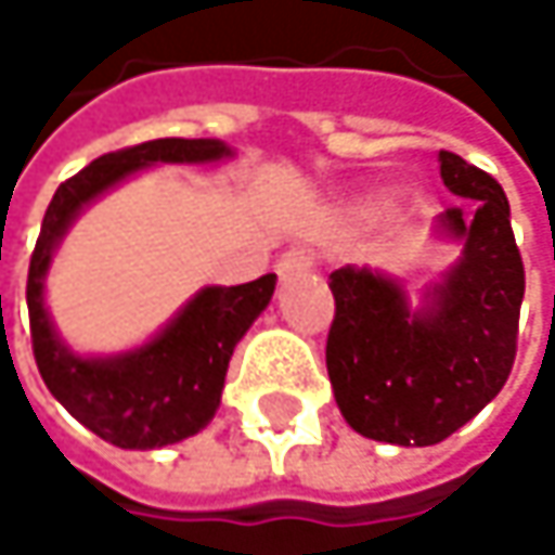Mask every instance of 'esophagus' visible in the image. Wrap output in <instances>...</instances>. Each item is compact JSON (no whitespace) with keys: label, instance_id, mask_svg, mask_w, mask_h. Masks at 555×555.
Instances as JSON below:
<instances>
[{"label":"esophagus","instance_id":"esophagus-1","mask_svg":"<svg viewBox=\"0 0 555 555\" xmlns=\"http://www.w3.org/2000/svg\"><path fill=\"white\" fill-rule=\"evenodd\" d=\"M311 267H314V257H311L308 250H301V247L285 250V254L276 260V273L282 279L295 276V273H308Z\"/></svg>","mask_w":555,"mask_h":555}]
</instances>
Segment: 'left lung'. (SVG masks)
<instances>
[{
	"mask_svg": "<svg viewBox=\"0 0 555 555\" xmlns=\"http://www.w3.org/2000/svg\"><path fill=\"white\" fill-rule=\"evenodd\" d=\"M453 195L476 198V215L447 208L440 228L463 237V260L430 305L408 311L398 282L344 267L327 285V376L347 424L383 443L430 447L473 421L511 376L524 301V263L504 189L486 169L440 151Z\"/></svg>",
	"mask_w": 555,
	"mask_h": 555,
	"instance_id": "left-lung-1",
	"label": "left lung"
}]
</instances>
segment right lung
Masks as SVG:
<instances>
[{
  "instance_id": "add662e5",
  "label": "right lung",
  "mask_w": 555,
  "mask_h": 555,
  "mask_svg": "<svg viewBox=\"0 0 555 555\" xmlns=\"http://www.w3.org/2000/svg\"><path fill=\"white\" fill-rule=\"evenodd\" d=\"M231 157V147L208 138H160L125 151L102 154L54 192L28 267V321L31 350L44 386L92 434L121 450H154L198 434L221 404L224 373L237 340L270 305L276 276L228 288H202L147 347L112 357L82 360L56 340L44 311V273L56 241L76 211L99 192L151 164H211Z\"/></svg>"
}]
</instances>
